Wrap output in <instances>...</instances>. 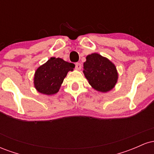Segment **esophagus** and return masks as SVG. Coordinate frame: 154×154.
<instances>
[{
	"label": "esophagus",
	"instance_id": "34e87169",
	"mask_svg": "<svg viewBox=\"0 0 154 154\" xmlns=\"http://www.w3.org/2000/svg\"><path fill=\"white\" fill-rule=\"evenodd\" d=\"M75 69L77 70H80L82 69V64L80 63H75Z\"/></svg>",
	"mask_w": 154,
	"mask_h": 154
}]
</instances>
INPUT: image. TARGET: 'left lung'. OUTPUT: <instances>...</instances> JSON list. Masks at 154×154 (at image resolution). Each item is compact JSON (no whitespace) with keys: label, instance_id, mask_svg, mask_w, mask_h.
<instances>
[{"label":"left lung","instance_id":"left-lung-1","mask_svg":"<svg viewBox=\"0 0 154 154\" xmlns=\"http://www.w3.org/2000/svg\"><path fill=\"white\" fill-rule=\"evenodd\" d=\"M83 72L92 87L103 93L112 89L118 79L115 66L98 54H92L86 57Z\"/></svg>","mask_w":154,"mask_h":154}]
</instances>
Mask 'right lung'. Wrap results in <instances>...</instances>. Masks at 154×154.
I'll list each match as a JSON object with an SVG mask.
<instances>
[{"mask_svg":"<svg viewBox=\"0 0 154 154\" xmlns=\"http://www.w3.org/2000/svg\"><path fill=\"white\" fill-rule=\"evenodd\" d=\"M75 64L60 58H51L35 72L34 84L37 91L45 95L59 91L69 71H73Z\"/></svg>","mask_w":154,"mask_h":154,"instance_id":"obj_1","label":"right lung"}]
</instances>
